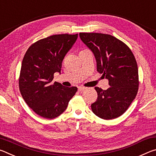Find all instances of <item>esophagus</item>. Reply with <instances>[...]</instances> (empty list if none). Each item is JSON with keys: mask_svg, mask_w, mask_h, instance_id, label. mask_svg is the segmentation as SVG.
Listing matches in <instances>:
<instances>
[{"mask_svg": "<svg viewBox=\"0 0 156 156\" xmlns=\"http://www.w3.org/2000/svg\"><path fill=\"white\" fill-rule=\"evenodd\" d=\"M87 87H78V91H83L84 90H85Z\"/></svg>", "mask_w": 156, "mask_h": 156, "instance_id": "obj_1", "label": "esophagus"}]
</instances>
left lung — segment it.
I'll use <instances>...</instances> for the list:
<instances>
[{
    "label": "left lung",
    "mask_w": 156,
    "mask_h": 156,
    "mask_svg": "<svg viewBox=\"0 0 156 156\" xmlns=\"http://www.w3.org/2000/svg\"><path fill=\"white\" fill-rule=\"evenodd\" d=\"M81 41L93 52L97 71L109 80L107 90L96 87L98 98L91 104L94 114L112 120L125 113L138 93V65L129 47L115 37L101 33H80Z\"/></svg>",
    "instance_id": "left-lung-1"
}]
</instances>
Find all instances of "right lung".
I'll return each instance as SVG.
<instances>
[{
    "mask_svg": "<svg viewBox=\"0 0 156 156\" xmlns=\"http://www.w3.org/2000/svg\"><path fill=\"white\" fill-rule=\"evenodd\" d=\"M78 34H58L39 40L26 51L19 77L20 94L26 103L41 117L53 119L67 109L78 89L51 83L54 73H60L65 55Z\"/></svg>",
    "mask_w": 156,
    "mask_h": 156,
    "instance_id": "add662e5",
    "label": "right lung"
}]
</instances>
